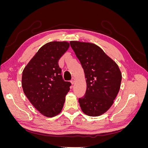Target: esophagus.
I'll use <instances>...</instances> for the list:
<instances>
[{
	"instance_id": "obj_1",
	"label": "esophagus",
	"mask_w": 148,
	"mask_h": 148,
	"mask_svg": "<svg viewBox=\"0 0 148 148\" xmlns=\"http://www.w3.org/2000/svg\"><path fill=\"white\" fill-rule=\"evenodd\" d=\"M75 81H76L75 78V77H73L72 78H71V83H72V84H74L75 82Z\"/></svg>"
}]
</instances>
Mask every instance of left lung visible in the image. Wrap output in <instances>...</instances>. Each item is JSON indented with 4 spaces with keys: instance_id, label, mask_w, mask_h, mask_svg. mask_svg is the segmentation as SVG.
<instances>
[{
    "instance_id": "obj_1",
    "label": "left lung",
    "mask_w": 148,
    "mask_h": 148,
    "mask_svg": "<svg viewBox=\"0 0 148 148\" xmlns=\"http://www.w3.org/2000/svg\"><path fill=\"white\" fill-rule=\"evenodd\" d=\"M86 78V91L78 101L83 112L96 117L105 113L119 91L122 74L117 64L96 44L70 41Z\"/></svg>"
}]
</instances>
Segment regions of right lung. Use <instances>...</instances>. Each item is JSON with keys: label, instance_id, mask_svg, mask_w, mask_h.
<instances>
[{"label": "right lung", "instance_id": "right-lung-1", "mask_svg": "<svg viewBox=\"0 0 148 148\" xmlns=\"http://www.w3.org/2000/svg\"><path fill=\"white\" fill-rule=\"evenodd\" d=\"M67 42L53 41L40 48L22 74L26 96L39 112L47 117L59 114L64 107L71 83L62 78L58 61L68 50Z\"/></svg>", "mask_w": 148, "mask_h": 148}]
</instances>
